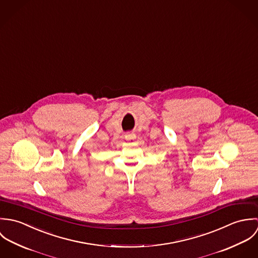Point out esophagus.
<instances>
[{"label":"esophagus","instance_id":"obj_1","mask_svg":"<svg viewBox=\"0 0 258 258\" xmlns=\"http://www.w3.org/2000/svg\"><path fill=\"white\" fill-rule=\"evenodd\" d=\"M125 139L126 140H134V139H136V136H135V134H127V135H125Z\"/></svg>","mask_w":258,"mask_h":258}]
</instances>
